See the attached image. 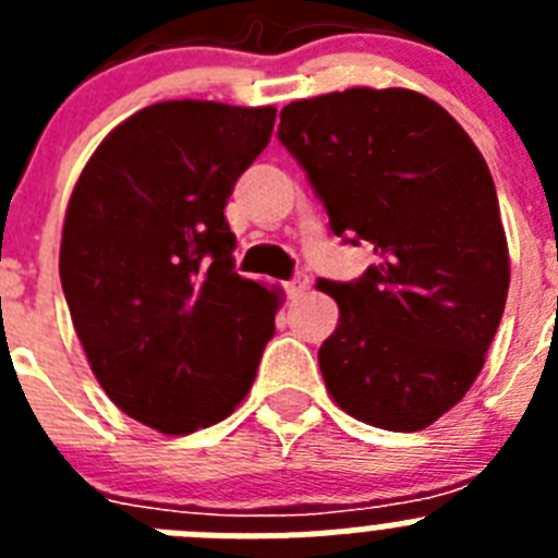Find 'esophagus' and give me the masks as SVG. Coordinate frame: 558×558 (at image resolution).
I'll list each match as a JSON object with an SVG mask.
<instances>
[{
    "mask_svg": "<svg viewBox=\"0 0 558 558\" xmlns=\"http://www.w3.org/2000/svg\"><path fill=\"white\" fill-rule=\"evenodd\" d=\"M284 288H288L290 299H299V295H302L304 290L310 288V276L307 274H295L293 279H290V282L284 284Z\"/></svg>",
    "mask_w": 558,
    "mask_h": 558,
    "instance_id": "esophagus-1",
    "label": "esophagus"
}]
</instances>
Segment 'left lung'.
<instances>
[{"mask_svg":"<svg viewBox=\"0 0 558 558\" xmlns=\"http://www.w3.org/2000/svg\"><path fill=\"white\" fill-rule=\"evenodd\" d=\"M279 120L332 234L377 254L354 282H318L340 310L318 349L329 397L366 425L422 430L472 388L509 295L489 167L450 113L411 88L295 100Z\"/></svg>","mask_w":558,"mask_h":558,"instance_id":"8db88e82","label":"left lung"}]
</instances>
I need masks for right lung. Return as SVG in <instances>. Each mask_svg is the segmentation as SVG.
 I'll use <instances>...</instances> for the list:
<instances>
[{"label":"right lung","instance_id":"add662e5","mask_svg":"<svg viewBox=\"0 0 558 558\" xmlns=\"http://www.w3.org/2000/svg\"><path fill=\"white\" fill-rule=\"evenodd\" d=\"M274 120V106H147L69 198L61 284L88 366L113 405L167 436L229 416L274 338L279 293L234 274L223 215Z\"/></svg>","mask_w":558,"mask_h":558}]
</instances>
